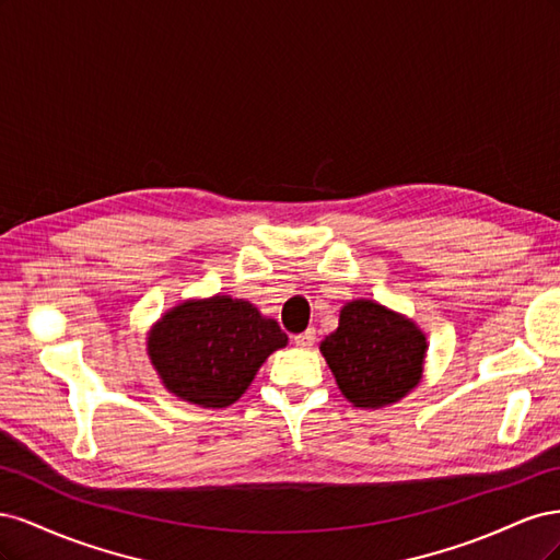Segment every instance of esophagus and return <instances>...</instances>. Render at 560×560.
I'll list each match as a JSON object with an SVG mask.
<instances>
[{"label": "esophagus", "mask_w": 560, "mask_h": 560, "mask_svg": "<svg viewBox=\"0 0 560 560\" xmlns=\"http://www.w3.org/2000/svg\"><path fill=\"white\" fill-rule=\"evenodd\" d=\"M294 343H296L299 348H311V346L315 343V329L311 327V329H306V331L296 334V336H294Z\"/></svg>", "instance_id": "obj_1"}]
</instances>
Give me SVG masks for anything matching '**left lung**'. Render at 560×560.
Segmentation results:
<instances>
[{
	"label": "left lung",
	"mask_w": 560,
	"mask_h": 560,
	"mask_svg": "<svg viewBox=\"0 0 560 560\" xmlns=\"http://www.w3.org/2000/svg\"><path fill=\"white\" fill-rule=\"evenodd\" d=\"M319 350L348 401L381 409L418 385L428 343L413 322L360 299L343 306Z\"/></svg>",
	"instance_id": "left-lung-1"
}]
</instances>
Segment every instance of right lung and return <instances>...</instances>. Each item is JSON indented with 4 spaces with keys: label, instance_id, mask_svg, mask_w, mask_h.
I'll return each mask as SVG.
<instances>
[{
    "label": "right lung",
    "instance_id": "1",
    "mask_svg": "<svg viewBox=\"0 0 560 560\" xmlns=\"http://www.w3.org/2000/svg\"><path fill=\"white\" fill-rule=\"evenodd\" d=\"M287 346L276 319L247 301L212 296L165 313L149 336V358L179 399L222 406L241 399L273 350Z\"/></svg>",
    "mask_w": 560,
    "mask_h": 560
}]
</instances>
